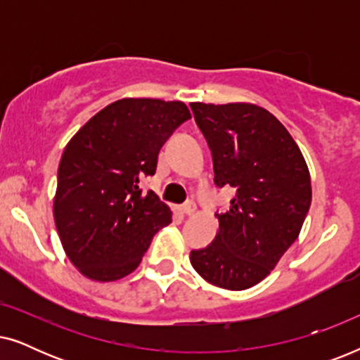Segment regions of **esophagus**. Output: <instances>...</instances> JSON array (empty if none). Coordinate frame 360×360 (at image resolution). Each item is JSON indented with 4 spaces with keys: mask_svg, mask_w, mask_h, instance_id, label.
<instances>
[{
    "mask_svg": "<svg viewBox=\"0 0 360 360\" xmlns=\"http://www.w3.org/2000/svg\"><path fill=\"white\" fill-rule=\"evenodd\" d=\"M195 210H196V205H195V201H186V203L181 206V211H184L185 214H193L195 213Z\"/></svg>",
    "mask_w": 360,
    "mask_h": 360,
    "instance_id": "obj_1",
    "label": "esophagus"
}]
</instances>
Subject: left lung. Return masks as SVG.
Segmentation results:
<instances>
[{"label":"left lung","instance_id":"left-lung-1","mask_svg":"<svg viewBox=\"0 0 360 360\" xmlns=\"http://www.w3.org/2000/svg\"><path fill=\"white\" fill-rule=\"evenodd\" d=\"M213 157L214 185L234 188L213 243L190 254L206 282L245 290L267 277L297 240L311 205L309 172L297 142L264 108L190 103Z\"/></svg>","mask_w":360,"mask_h":360}]
</instances>
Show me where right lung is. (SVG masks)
Returning <instances> with one entry per match:
<instances>
[{"instance_id": "right-lung-1", "label": "right lung", "mask_w": 360, "mask_h": 360, "mask_svg": "<svg viewBox=\"0 0 360 360\" xmlns=\"http://www.w3.org/2000/svg\"><path fill=\"white\" fill-rule=\"evenodd\" d=\"M191 117L181 101L124 98L91 117L58 165L53 218L72 264L112 282L137 269L172 211L139 180L152 176L162 146Z\"/></svg>"}]
</instances>
